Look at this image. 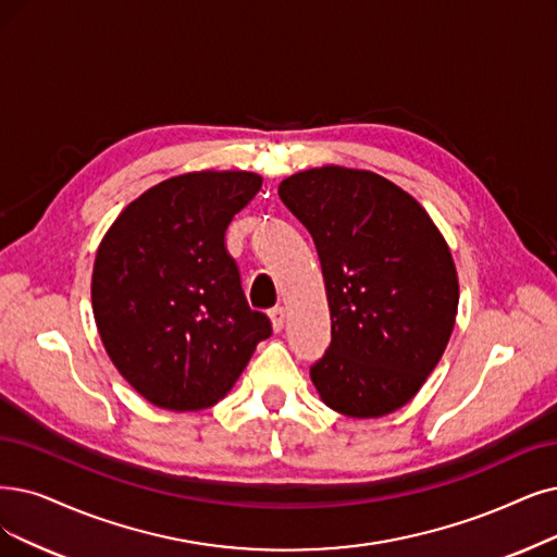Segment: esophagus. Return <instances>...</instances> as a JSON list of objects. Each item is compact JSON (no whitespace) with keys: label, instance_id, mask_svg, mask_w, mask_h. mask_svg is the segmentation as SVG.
I'll list each match as a JSON object with an SVG mask.
<instances>
[{"label":"esophagus","instance_id":"1","mask_svg":"<svg viewBox=\"0 0 557 557\" xmlns=\"http://www.w3.org/2000/svg\"><path fill=\"white\" fill-rule=\"evenodd\" d=\"M270 320H272L274 331H281L283 324H285V308H283V306L272 308V310H270Z\"/></svg>","mask_w":557,"mask_h":557}]
</instances>
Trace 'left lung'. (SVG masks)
I'll return each instance as SVG.
<instances>
[{
	"label": "left lung",
	"mask_w": 557,
	"mask_h": 557,
	"mask_svg": "<svg viewBox=\"0 0 557 557\" xmlns=\"http://www.w3.org/2000/svg\"><path fill=\"white\" fill-rule=\"evenodd\" d=\"M315 242L331 345L310 368L322 403L382 418L425 384L455 329L453 253L411 194L372 171L320 166L278 185Z\"/></svg>",
	"instance_id": "8db88e82"
}]
</instances>
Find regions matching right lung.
I'll return each instance as SVG.
<instances>
[{
	"label": "right lung",
	"mask_w": 557,
	"mask_h": 557,
	"mask_svg": "<svg viewBox=\"0 0 557 557\" xmlns=\"http://www.w3.org/2000/svg\"><path fill=\"white\" fill-rule=\"evenodd\" d=\"M251 171L169 177L132 201L102 237L94 318L111 363L150 405H216L272 336L226 251L233 216L260 191Z\"/></svg>",
	"instance_id": "add662e5"
}]
</instances>
